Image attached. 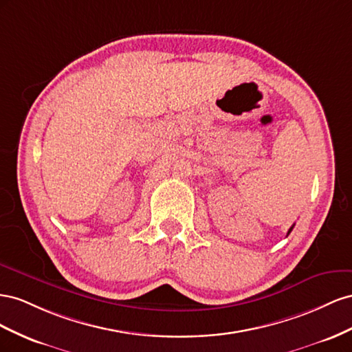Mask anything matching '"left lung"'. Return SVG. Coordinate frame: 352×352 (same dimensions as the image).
Masks as SVG:
<instances>
[{"label":"left lung","instance_id":"8db88e82","mask_svg":"<svg viewBox=\"0 0 352 352\" xmlns=\"http://www.w3.org/2000/svg\"><path fill=\"white\" fill-rule=\"evenodd\" d=\"M292 228H294V226H292V227H290V228H289V232H287V234H289V233H290V232H292Z\"/></svg>","mask_w":352,"mask_h":352}]
</instances>
